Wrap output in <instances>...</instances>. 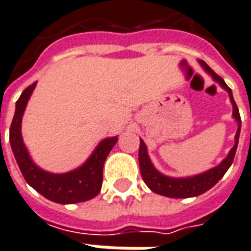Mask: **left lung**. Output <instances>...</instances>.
<instances>
[{"label":"left lung","mask_w":251,"mask_h":251,"mask_svg":"<svg viewBox=\"0 0 251 251\" xmlns=\"http://www.w3.org/2000/svg\"><path fill=\"white\" fill-rule=\"evenodd\" d=\"M201 66L204 67L209 74L212 75L213 79L221 84L222 87L225 88L226 91L229 92L230 97L231 104H233V116L235 120L238 122V131L235 133V144L231 148V151L227 154L224 161H222L218 167L210 169L208 172L199 175L195 177H188V178H172V177H167L157 172L153 168V165L151 163L148 153H147V147L144 144V141L140 140V148H139V165H140V173L143 180L147 184V186L150 188L152 192L157 193V195L165 196V197H172V199H186V197H195V196H200L205 193L206 190H209L212 186H214L222 176L225 175L226 171L229 169V167L233 163L235 156V151H237V146H238V139H240V131H241V116L238 107L235 104L234 99H233V94L231 90L226 83L224 82V79L217 75L209 67L204 61H200Z\"/></svg>","instance_id":"left-lung-1"}]
</instances>
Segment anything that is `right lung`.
Wrapping results in <instances>:
<instances>
[{"instance_id":"obj_1","label":"right lung","mask_w":251,"mask_h":251,"mask_svg":"<svg viewBox=\"0 0 251 251\" xmlns=\"http://www.w3.org/2000/svg\"><path fill=\"white\" fill-rule=\"evenodd\" d=\"M35 84L37 82L30 84L21 94L20 99L17 100L16 114L10 126V146L21 172L30 186H33L43 197L58 204H75L94 199L100 192L103 165L112 147L116 144L118 137L104 139L94 151L86 164H83L76 171L65 175H54L39 169L29 157L21 136L22 115Z\"/></svg>"}]
</instances>
